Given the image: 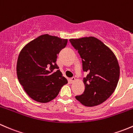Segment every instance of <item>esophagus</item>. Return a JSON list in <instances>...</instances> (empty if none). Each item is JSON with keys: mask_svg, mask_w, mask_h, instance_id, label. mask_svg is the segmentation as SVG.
Wrapping results in <instances>:
<instances>
[{"mask_svg": "<svg viewBox=\"0 0 133 133\" xmlns=\"http://www.w3.org/2000/svg\"><path fill=\"white\" fill-rule=\"evenodd\" d=\"M75 81H76V78H75L74 77H71L70 79V81L71 83H72L73 82H74Z\"/></svg>", "mask_w": 133, "mask_h": 133, "instance_id": "esophagus-1", "label": "esophagus"}]
</instances>
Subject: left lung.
Masks as SVG:
<instances>
[{
	"label": "left lung",
	"instance_id": "left-lung-1",
	"mask_svg": "<svg viewBox=\"0 0 133 133\" xmlns=\"http://www.w3.org/2000/svg\"><path fill=\"white\" fill-rule=\"evenodd\" d=\"M81 57L85 90L76 98L86 106L101 104L114 92L120 76V67L113 52L95 37L70 39Z\"/></svg>",
	"mask_w": 133,
	"mask_h": 133
}]
</instances>
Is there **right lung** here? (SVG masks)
<instances>
[{
	"mask_svg": "<svg viewBox=\"0 0 133 133\" xmlns=\"http://www.w3.org/2000/svg\"><path fill=\"white\" fill-rule=\"evenodd\" d=\"M66 43V39L43 35L20 52L16 65L18 79L27 95L37 102H50L68 83L56 64L57 54Z\"/></svg>",
	"mask_w": 133,
	"mask_h": 133,
	"instance_id": "obj_1",
	"label": "right lung"
}]
</instances>
